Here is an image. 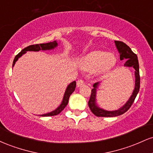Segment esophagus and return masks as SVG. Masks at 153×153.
I'll use <instances>...</instances> for the list:
<instances>
[{"label": "esophagus", "mask_w": 153, "mask_h": 153, "mask_svg": "<svg viewBox=\"0 0 153 153\" xmlns=\"http://www.w3.org/2000/svg\"><path fill=\"white\" fill-rule=\"evenodd\" d=\"M84 84H85V82L83 81V80H81V79H80V80L77 81V86L78 87H81Z\"/></svg>", "instance_id": "1"}]
</instances>
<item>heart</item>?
<instances>
[{
	"mask_svg": "<svg viewBox=\"0 0 153 153\" xmlns=\"http://www.w3.org/2000/svg\"><path fill=\"white\" fill-rule=\"evenodd\" d=\"M115 62L116 59L113 54L102 51H96L82 57L80 66L85 71H97L99 73H103L111 68Z\"/></svg>",
	"mask_w": 153,
	"mask_h": 153,
	"instance_id": "1",
	"label": "heart"
}]
</instances>
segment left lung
<instances>
[{"mask_svg": "<svg viewBox=\"0 0 153 153\" xmlns=\"http://www.w3.org/2000/svg\"><path fill=\"white\" fill-rule=\"evenodd\" d=\"M115 45L117 47L118 52L120 54L121 60H126L124 63L125 67H132L135 70L134 76H135V85L134 89L133 91L132 94L130 96L127 102L124 106L119 108L118 110L115 111H106L101 108L96 104V91H97L98 86L99 82H96L94 84V88L91 90V94L90 99L88 101V106L90 108L93 114L96 117H113L117 116L122 115L129 110L133 102L134 101L135 98L137 95L140 87V71H139V62L137 59V56L136 54L131 51L130 47L127 46L125 43L120 41H115Z\"/></svg>", "mask_w": 153, "mask_h": 153, "instance_id": "left-lung-1", "label": "left lung"}]
</instances>
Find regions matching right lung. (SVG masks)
Listing matches in <instances>:
<instances>
[{"label":"right lung","mask_w":153,"mask_h":153,"mask_svg":"<svg viewBox=\"0 0 153 153\" xmlns=\"http://www.w3.org/2000/svg\"><path fill=\"white\" fill-rule=\"evenodd\" d=\"M57 45H58V44H57V42L54 41L52 42L39 44V45H38L37 44V45H30V46H28L27 47H26V48H24V50H22V52H19V53L16 56L14 59H13L12 66L13 67L14 66L16 62L18 60L19 57H22L23 54H25L27 51H34V52H38V51L39 50H53V49L55 48L56 47H57ZM75 87H76V82L73 81L71 82V83L68 85V87H67L61 104L59 105V106L57 107L55 110L52 111L50 112V113L40 115V117H50V116H54V115L59 114L60 113V112L62 111L65 108L67 105H68V101H69L70 96H71V95L72 94H73V91H75Z\"/></svg>","instance_id":"add662e5"}]
</instances>
